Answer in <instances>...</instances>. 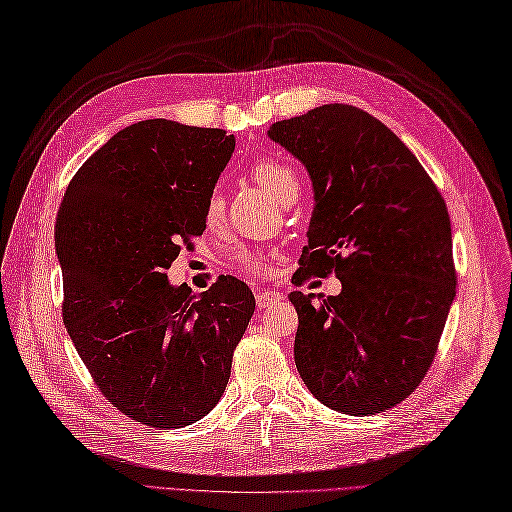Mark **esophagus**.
Here are the masks:
<instances>
[{"label":"esophagus","mask_w":512,"mask_h":512,"mask_svg":"<svg viewBox=\"0 0 512 512\" xmlns=\"http://www.w3.org/2000/svg\"><path fill=\"white\" fill-rule=\"evenodd\" d=\"M282 302V293L273 291V289H267V291H256V304L260 310H265L273 304H280Z\"/></svg>","instance_id":"esophagus-1"}]
</instances>
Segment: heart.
Returning a JSON list of instances; mask_svg holds the SVG:
<instances>
[{"mask_svg":"<svg viewBox=\"0 0 512 512\" xmlns=\"http://www.w3.org/2000/svg\"><path fill=\"white\" fill-rule=\"evenodd\" d=\"M252 178L258 186H263V189L271 197H276L280 204H293L299 195L297 176L289 165H284V162H280V160L265 158V160L256 162V165L252 167ZM221 219H223V197L219 191H213L208 195V202L204 208V221L208 228H213ZM236 265L247 269V271L263 269V263H260V260L249 252H241L239 256H236Z\"/></svg>","mask_w":512,"mask_h":512,"instance_id":"heart-1","label":"heart"}]
</instances>
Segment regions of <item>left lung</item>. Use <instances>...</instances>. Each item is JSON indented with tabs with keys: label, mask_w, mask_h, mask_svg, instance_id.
I'll list each match as a JSON object with an SVG mask.
<instances>
[{
	"label": "left lung",
	"mask_w": 512,
	"mask_h": 512,
	"mask_svg": "<svg viewBox=\"0 0 512 512\" xmlns=\"http://www.w3.org/2000/svg\"><path fill=\"white\" fill-rule=\"evenodd\" d=\"M267 134L315 189L297 280L334 273L343 286L321 302L289 295L299 376L339 413L389 410L426 376L456 295L445 199L417 156L356 106H319Z\"/></svg>",
	"instance_id": "left-lung-1"
}]
</instances>
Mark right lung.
Masks as SVG:
<instances>
[{"mask_svg": "<svg viewBox=\"0 0 512 512\" xmlns=\"http://www.w3.org/2000/svg\"><path fill=\"white\" fill-rule=\"evenodd\" d=\"M232 152L223 130L145 119L99 147L60 202L62 321L97 389L149 428L191 426L217 406L254 315L241 280L195 295L165 273L206 230Z\"/></svg>", "mask_w": 512, "mask_h": 512, "instance_id": "add662e5", "label": "right lung"}]
</instances>
